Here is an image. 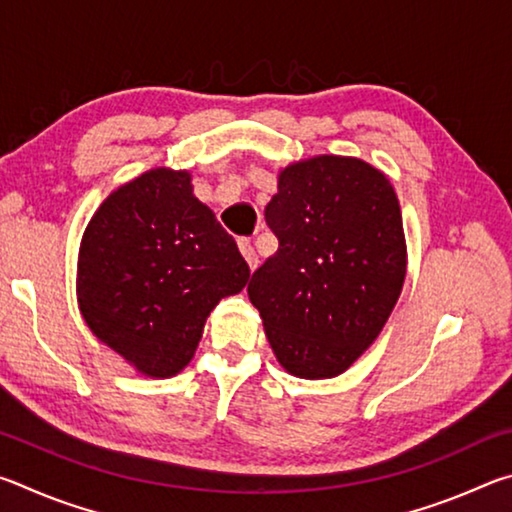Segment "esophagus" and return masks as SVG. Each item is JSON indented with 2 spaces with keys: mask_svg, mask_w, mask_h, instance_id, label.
<instances>
[{
  "mask_svg": "<svg viewBox=\"0 0 512 512\" xmlns=\"http://www.w3.org/2000/svg\"><path fill=\"white\" fill-rule=\"evenodd\" d=\"M239 250H241V255L246 257L248 266L255 271V268H257V253H255V248H253V241H250V239H239Z\"/></svg>",
  "mask_w": 512,
  "mask_h": 512,
  "instance_id": "obj_1",
  "label": "esophagus"
}]
</instances>
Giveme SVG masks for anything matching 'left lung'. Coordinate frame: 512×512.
<instances>
[{"instance_id":"obj_1","label":"left lung","mask_w":512,"mask_h":512,"mask_svg":"<svg viewBox=\"0 0 512 512\" xmlns=\"http://www.w3.org/2000/svg\"><path fill=\"white\" fill-rule=\"evenodd\" d=\"M266 223L280 246L248 284L266 339L291 375H341L402 293L406 244L393 187L363 160L318 155L280 173Z\"/></svg>"}]
</instances>
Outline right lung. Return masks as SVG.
<instances>
[{"mask_svg": "<svg viewBox=\"0 0 512 512\" xmlns=\"http://www.w3.org/2000/svg\"><path fill=\"white\" fill-rule=\"evenodd\" d=\"M237 241L192 194L187 171L153 169L101 203L79 253L92 334L149 377L194 357L205 318L246 287Z\"/></svg>", "mask_w": 512, "mask_h": 512, "instance_id": "obj_1", "label": "right lung"}]
</instances>
